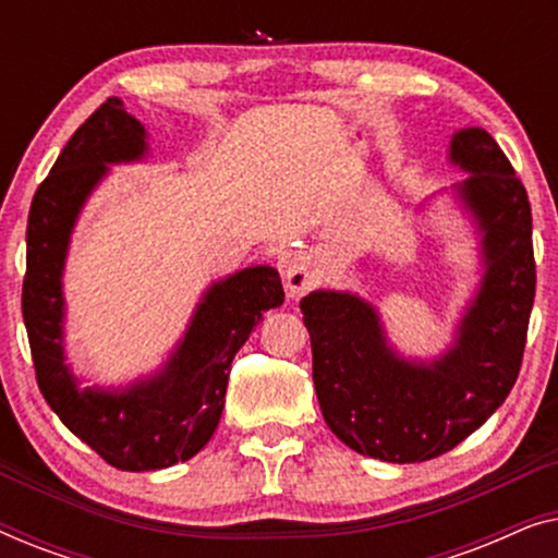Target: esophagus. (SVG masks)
<instances>
[{"label": "esophagus", "mask_w": 558, "mask_h": 558, "mask_svg": "<svg viewBox=\"0 0 558 558\" xmlns=\"http://www.w3.org/2000/svg\"><path fill=\"white\" fill-rule=\"evenodd\" d=\"M284 284L289 296H302L310 289V262L302 254H292L284 262Z\"/></svg>", "instance_id": "esophagus-1"}]
</instances>
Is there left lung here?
<instances>
[{
	"label": "left lung",
	"mask_w": 558,
	"mask_h": 558,
	"mask_svg": "<svg viewBox=\"0 0 558 558\" xmlns=\"http://www.w3.org/2000/svg\"><path fill=\"white\" fill-rule=\"evenodd\" d=\"M452 159L472 172L460 193L485 231L487 274L441 361L396 357L376 312L357 296L315 292L300 302L327 426L350 449L384 462L449 452L490 418L521 373L536 296L529 193L485 129L454 134Z\"/></svg>",
	"instance_id": "1"
}]
</instances>
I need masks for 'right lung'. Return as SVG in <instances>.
<instances>
[{
  "mask_svg": "<svg viewBox=\"0 0 558 558\" xmlns=\"http://www.w3.org/2000/svg\"><path fill=\"white\" fill-rule=\"evenodd\" d=\"M144 129L119 98H106L60 151L27 216V271L22 281L37 386L68 429L117 470H162L208 445L223 414L231 363L264 312L284 302L279 271L254 266L213 284L162 376L124 393L78 391L60 348V271L68 235L106 162L136 159Z\"/></svg>",
  "mask_w": 558,
  "mask_h": 558,
  "instance_id": "add662e5",
  "label": "right lung"
}]
</instances>
